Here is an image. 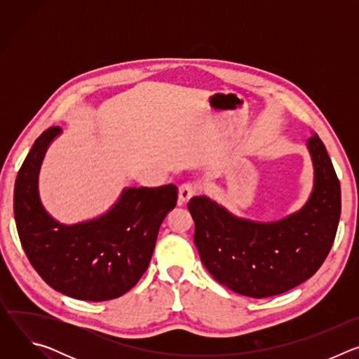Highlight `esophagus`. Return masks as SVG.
<instances>
[{"label": "esophagus", "instance_id": "1", "mask_svg": "<svg viewBox=\"0 0 359 359\" xmlns=\"http://www.w3.org/2000/svg\"><path fill=\"white\" fill-rule=\"evenodd\" d=\"M194 194H196V187L191 183H183L179 187V201L182 204L187 203Z\"/></svg>", "mask_w": 359, "mask_h": 359}]
</instances>
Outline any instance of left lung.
Returning a JSON list of instances; mask_svg holds the SVG:
<instances>
[{"mask_svg":"<svg viewBox=\"0 0 359 359\" xmlns=\"http://www.w3.org/2000/svg\"><path fill=\"white\" fill-rule=\"evenodd\" d=\"M316 183L305 206L276 223L231 216L210 198L191 197L194 244L201 263L231 291L266 298L313 277L334 244L341 216L339 180L323 140L309 139Z\"/></svg>","mask_w":359,"mask_h":359,"instance_id":"left-lung-1","label":"left lung"}]
</instances>
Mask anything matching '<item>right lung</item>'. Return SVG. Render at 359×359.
Here are the masks:
<instances>
[{"label":"right lung","instance_id":"1","mask_svg":"<svg viewBox=\"0 0 359 359\" xmlns=\"http://www.w3.org/2000/svg\"><path fill=\"white\" fill-rule=\"evenodd\" d=\"M60 132L58 126L42 132L15 180L14 215L22 248L54 290L83 301L118 298L147 270L161 224L176 206L177 187H130L105 216L60 224L43 210L36 191L46 146Z\"/></svg>","mask_w":359,"mask_h":359}]
</instances>
